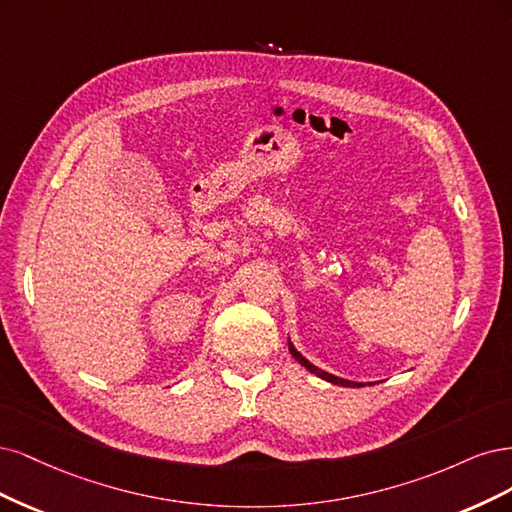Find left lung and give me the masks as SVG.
Masks as SVG:
<instances>
[{
    "label": "left lung",
    "mask_w": 512,
    "mask_h": 512,
    "mask_svg": "<svg viewBox=\"0 0 512 512\" xmlns=\"http://www.w3.org/2000/svg\"><path fill=\"white\" fill-rule=\"evenodd\" d=\"M289 353L295 357V361H298V364H302L306 370H310L312 374H317L319 378H323V381H327V383H334V385H340V387H361V383H353V381H346V378H340V376H334V374H329V372H325V370H321V368H317L315 364H310V361L295 349V346L291 344V340H289Z\"/></svg>",
    "instance_id": "left-lung-1"
}]
</instances>
